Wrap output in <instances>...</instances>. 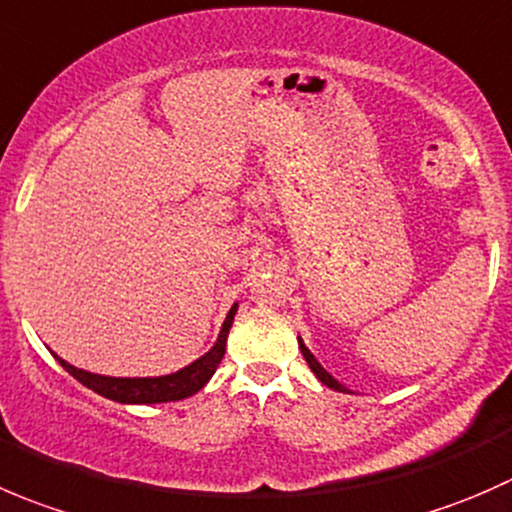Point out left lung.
I'll return each instance as SVG.
<instances>
[{"mask_svg": "<svg viewBox=\"0 0 512 512\" xmlns=\"http://www.w3.org/2000/svg\"><path fill=\"white\" fill-rule=\"evenodd\" d=\"M298 346H301V353H303V358H306V363H308V368H311L313 373H316V378L318 381L323 383V386H328V388H333V391H341V393H346V386H341V383L336 381V378L331 376V373L326 371V368L321 366V363L316 361V358H313V353L308 351L306 346H303V341L301 338H298Z\"/></svg>", "mask_w": 512, "mask_h": 512, "instance_id": "1", "label": "left lung"}]
</instances>
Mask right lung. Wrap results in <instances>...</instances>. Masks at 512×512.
Masks as SVG:
<instances>
[{
    "mask_svg": "<svg viewBox=\"0 0 512 512\" xmlns=\"http://www.w3.org/2000/svg\"><path fill=\"white\" fill-rule=\"evenodd\" d=\"M236 306L231 308L229 316H226L224 326H221L219 341L214 343L209 353H204L201 358H196L191 366L181 368V371L169 373V376L159 378H111V376H99V373L82 371V368L69 366L67 361L59 358L62 368L67 373H72L79 383H84L86 388H91L99 396L109 398L116 403H166V401H181V398L194 396L196 391L209 383V378L214 376V371L219 368L221 358L226 351V336H229V328L234 323Z\"/></svg>",
    "mask_w": 512,
    "mask_h": 512,
    "instance_id": "add662e5",
    "label": "right lung"
}]
</instances>
